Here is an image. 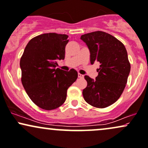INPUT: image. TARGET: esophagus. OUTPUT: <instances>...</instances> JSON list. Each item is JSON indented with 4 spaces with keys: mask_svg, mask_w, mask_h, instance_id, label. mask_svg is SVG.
I'll list each match as a JSON object with an SVG mask.
<instances>
[{
    "mask_svg": "<svg viewBox=\"0 0 148 148\" xmlns=\"http://www.w3.org/2000/svg\"><path fill=\"white\" fill-rule=\"evenodd\" d=\"M78 76H79V78H81V79H83V78H84V75H83V74H80V73H79V74H78Z\"/></svg>",
    "mask_w": 148,
    "mask_h": 148,
    "instance_id": "obj_1",
    "label": "esophagus"
}]
</instances>
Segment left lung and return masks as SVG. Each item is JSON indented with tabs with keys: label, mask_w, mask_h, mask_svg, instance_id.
<instances>
[{
	"label": "left lung",
	"mask_w": 148,
	"mask_h": 148,
	"mask_svg": "<svg viewBox=\"0 0 148 148\" xmlns=\"http://www.w3.org/2000/svg\"><path fill=\"white\" fill-rule=\"evenodd\" d=\"M90 52V63H100L96 80L85 76L88 85L83 96L88 104L97 108L111 106L120 98L130 72L125 46L110 34L97 31L81 36Z\"/></svg>",
	"instance_id": "obj_1"
}]
</instances>
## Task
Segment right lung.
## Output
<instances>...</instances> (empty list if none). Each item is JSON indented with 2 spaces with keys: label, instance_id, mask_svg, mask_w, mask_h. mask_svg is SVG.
Instances as JSON below:
<instances>
[{
  "label": "right lung",
  "instance_id": "obj_1",
  "mask_svg": "<svg viewBox=\"0 0 148 148\" xmlns=\"http://www.w3.org/2000/svg\"><path fill=\"white\" fill-rule=\"evenodd\" d=\"M68 36L56 33L32 38L21 58V82L32 102L45 110L58 108L67 97V90L78 78L74 69H56L57 60L65 58Z\"/></svg>",
  "mask_w": 148,
  "mask_h": 148
}]
</instances>
